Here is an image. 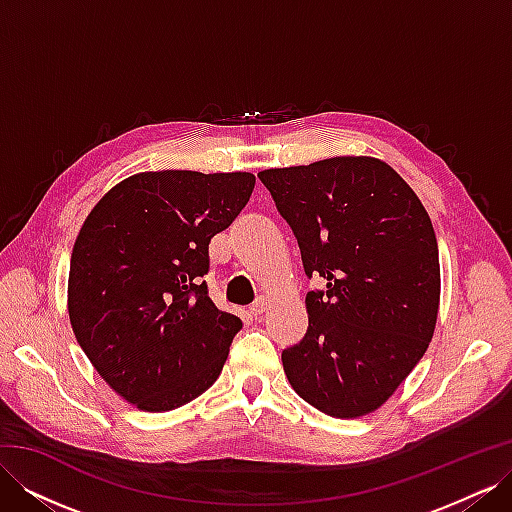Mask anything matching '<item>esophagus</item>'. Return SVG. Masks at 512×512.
Returning a JSON list of instances; mask_svg holds the SVG:
<instances>
[{
	"mask_svg": "<svg viewBox=\"0 0 512 512\" xmlns=\"http://www.w3.org/2000/svg\"><path fill=\"white\" fill-rule=\"evenodd\" d=\"M267 309H269V301H267L265 297H260V299H258V301H256V303L252 305V309H250V314L258 318V316H262V314H265V312H267Z\"/></svg>",
	"mask_w": 512,
	"mask_h": 512,
	"instance_id": "obj_1",
	"label": "esophagus"
}]
</instances>
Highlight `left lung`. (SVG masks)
I'll use <instances>...</instances> for the list:
<instances>
[{
    "label": "left lung",
    "mask_w": 512,
    "mask_h": 512,
    "mask_svg": "<svg viewBox=\"0 0 512 512\" xmlns=\"http://www.w3.org/2000/svg\"><path fill=\"white\" fill-rule=\"evenodd\" d=\"M258 179L297 237L305 273L327 282L307 292L303 342L282 352L288 382L329 416L378 410L438 322V241L423 203L369 156L267 168Z\"/></svg>",
    "instance_id": "obj_1"
}]
</instances>
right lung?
Returning <instances> with one entry per match:
<instances>
[{
    "instance_id": "add662e5",
    "label": "right lung",
    "mask_w": 512,
    "mask_h": 512,
    "mask_svg": "<svg viewBox=\"0 0 512 512\" xmlns=\"http://www.w3.org/2000/svg\"><path fill=\"white\" fill-rule=\"evenodd\" d=\"M252 173L149 170L119 181L72 247L68 316L100 378L145 412L190 404L218 380L241 320L200 282L209 241L252 196Z\"/></svg>"
}]
</instances>
